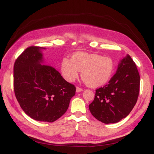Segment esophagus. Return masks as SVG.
<instances>
[{
    "mask_svg": "<svg viewBox=\"0 0 154 154\" xmlns=\"http://www.w3.org/2000/svg\"><path fill=\"white\" fill-rule=\"evenodd\" d=\"M83 91L82 88H79V87L76 88V91H77V93H79V92H81V91Z\"/></svg>",
    "mask_w": 154,
    "mask_h": 154,
    "instance_id": "1",
    "label": "esophagus"
}]
</instances>
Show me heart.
<instances>
[{
    "label": "heart",
    "mask_w": 154,
    "mask_h": 154,
    "mask_svg": "<svg viewBox=\"0 0 154 154\" xmlns=\"http://www.w3.org/2000/svg\"><path fill=\"white\" fill-rule=\"evenodd\" d=\"M114 60L97 54L78 52L74 54L71 59L63 58L61 62V74L66 81H75L79 72H81L83 82L91 88L106 84L114 75Z\"/></svg>",
    "instance_id": "heart-1"
}]
</instances>
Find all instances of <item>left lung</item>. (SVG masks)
Segmentation results:
<instances>
[{
    "mask_svg": "<svg viewBox=\"0 0 154 154\" xmlns=\"http://www.w3.org/2000/svg\"><path fill=\"white\" fill-rule=\"evenodd\" d=\"M140 92V75L129 55L119 64L108 84L95 90L89 109L95 119L105 124L116 123L135 106Z\"/></svg>",
    "mask_w": 154,
    "mask_h": 154,
    "instance_id": "obj_1",
    "label": "left lung"
}]
</instances>
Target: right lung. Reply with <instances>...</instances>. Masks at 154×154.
<instances>
[{
    "instance_id": "right-lung-1",
    "label": "right lung",
    "mask_w": 154,
    "mask_h": 154,
    "mask_svg": "<svg viewBox=\"0 0 154 154\" xmlns=\"http://www.w3.org/2000/svg\"><path fill=\"white\" fill-rule=\"evenodd\" d=\"M43 48L29 46L16 59L14 90L22 110L37 121L53 122L63 115L76 88L54 66L43 62Z\"/></svg>"
}]
</instances>
